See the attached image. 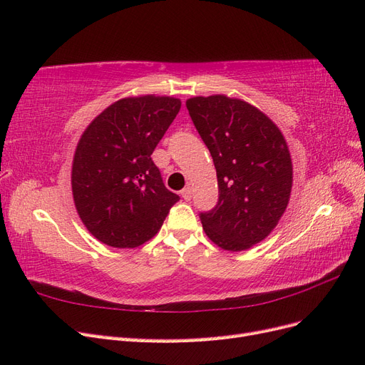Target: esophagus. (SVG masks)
I'll use <instances>...</instances> for the list:
<instances>
[{
    "label": "esophagus",
    "mask_w": 365,
    "mask_h": 365,
    "mask_svg": "<svg viewBox=\"0 0 365 365\" xmlns=\"http://www.w3.org/2000/svg\"><path fill=\"white\" fill-rule=\"evenodd\" d=\"M192 195H193V193H192V187H190V185H187V187H185V189H184V190L181 192V196L184 197V200H185V201H189V200H190V197H192Z\"/></svg>",
    "instance_id": "34e87169"
}]
</instances>
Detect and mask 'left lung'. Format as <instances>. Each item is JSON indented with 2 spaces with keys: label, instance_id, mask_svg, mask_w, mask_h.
Segmentation results:
<instances>
[{
  "label": "left lung",
  "instance_id": "8db88e82",
  "mask_svg": "<svg viewBox=\"0 0 365 365\" xmlns=\"http://www.w3.org/2000/svg\"><path fill=\"white\" fill-rule=\"evenodd\" d=\"M216 168L219 201L201 213L208 239L245 251L277 227L292 190V160L282 130L251 103L224 94L185 102Z\"/></svg>",
  "mask_w": 365,
  "mask_h": 365
}]
</instances>
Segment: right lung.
Instances as JSON below:
<instances>
[{
  "label": "right lung",
  "mask_w": 365,
  "mask_h": 365,
  "mask_svg": "<svg viewBox=\"0 0 365 365\" xmlns=\"http://www.w3.org/2000/svg\"><path fill=\"white\" fill-rule=\"evenodd\" d=\"M180 109V98L169 96L125 97L83 130L71 165L73 200L83 225L102 244L143 245L180 201L150 158Z\"/></svg>",
  "instance_id": "obj_1"
}]
</instances>
